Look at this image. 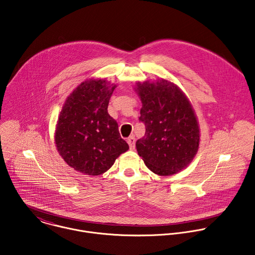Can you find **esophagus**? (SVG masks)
<instances>
[{
	"instance_id": "obj_1",
	"label": "esophagus",
	"mask_w": 255,
	"mask_h": 255,
	"mask_svg": "<svg viewBox=\"0 0 255 255\" xmlns=\"http://www.w3.org/2000/svg\"><path fill=\"white\" fill-rule=\"evenodd\" d=\"M127 143L129 144L130 149L133 150L134 147H135V137H134V136H130V137L127 139Z\"/></svg>"
}]
</instances>
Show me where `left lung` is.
Returning <instances> with one entry per match:
<instances>
[{
	"label": "left lung",
	"mask_w": 255,
	"mask_h": 255,
	"mask_svg": "<svg viewBox=\"0 0 255 255\" xmlns=\"http://www.w3.org/2000/svg\"><path fill=\"white\" fill-rule=\"evenodd\" d=\"M142 108L139 120L145 135L136 149L147 168L159 176H172L186 169L199 151L200 125L185 92L174 82H136L134 87Z\"/></svg>",
	"instance_id": "1"
}]
</instances>
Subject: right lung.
Listing matches in <instances>:
<instances>
[{"label":"right lung","instance_id":"1","mask_svg":"<svg viewBox=\"0 0 255 255\" xmlns=\"http://www.w3.org/2000/svg\"><path fill=\"white\" fill-rule=\"evenodd\" d=\"M117 84L106 78H88L67 96L54 131V144L64 162L75 171L99 176L108 171L129 146L108 114Z\"/></svg>","mask_w":255,"mask_h":255}]
</instances>
